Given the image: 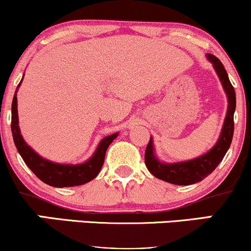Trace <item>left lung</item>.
I'll return each mask as SVG.
<instances>
[{"instance_id": "8db88e82", "label": "left lung", "mask_w": 251, "mask_h": 251, "mask_svg": "<svg viewBox=\"0 0 251 251\" xmlns=\"http://www.w3.org/2000/svg\"><path fill=\"white\" fill-rule=\"evenodd\" d=\"M206 57L214 66L216 73L221 80L222 87L227 98L226 119H224L223 127H222L217 143L206 153L194 158V159L177 163H164L158 159L154 152L152 137L145 151V164L149 171L154 177L168 181V183L175 184V185H190V184L198 183L208 177L224 158L230 148V144H231L232 135H234V113L236 109L235 89L230 82L223 63L212 54H206Z\"/></svg>"}]
</instances>
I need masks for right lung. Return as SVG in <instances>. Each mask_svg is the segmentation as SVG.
Wrapping results in <instances>:
<instances>
[{
	"label": "right lung",
	"mask_w": 251,
	"mask_h": 251,
	"mask_svg": "<svg viewBox=\"0 0 251 251\" xmlns=\"http://www.w3.org/2000/svg\"><path fill=\"white\" fill-rule=\"evenodd\" d=\"M22 80L24 77L17 85L13 98V103H11V133H13L14 143H15L17 151L21 154L25 165L34 172V175L40 180L48 185L54 186V188H70V186L82 185V184L94 179L102 168L108 146L119 133L116 132V133L107 135L100 140L91 158H88L86 162L81 164H60L46 159L25 142L21 131H20L16 93L21 86Z\"/></svg>",
	"instance_id": "obj_1"
}]
</instances>
